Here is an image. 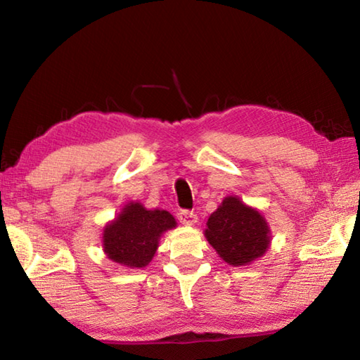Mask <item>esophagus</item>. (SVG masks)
<instances>
[{"mask_svg":"<svg viewBox=\"0 0 360 360\" xmlns=\"http://www.w3.org/2000/svg\"><path fill=\"white\" fill-rule=\"evenodd\" d=\"M178 219L181 224H186V225H195L198 222L197 214H195V212L191 210H181L178 212Z\"/></svg>","mask_w":360,"mask_h":360,"instance_id":"esophagus-1","label":"esophagus"}]
</instances>
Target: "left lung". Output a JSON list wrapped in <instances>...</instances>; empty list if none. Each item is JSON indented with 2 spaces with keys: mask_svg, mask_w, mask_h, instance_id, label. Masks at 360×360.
I'll return each instance as SVG.
<instances>
[{
  "mask_svg": "<svg viewBox=\"0 0 360 360\" xmlns=\"http://www.w3.org/2000/svg\"><path fill=\"white\" fill-rule=\"evenodd\" d=\"M206 225L205 235L210 245L233 266L260 257L270 245V230L265 219L236 197L225 198Z\"/></svg>",
  "mask_w": 360,
  "mask_h": 360,
  "instance_id": "left-lung-1",
  "label": "left lung"
}]
</instances>
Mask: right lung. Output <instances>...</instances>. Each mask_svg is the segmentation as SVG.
<instances>
[{
    "label": "right lung",
    "instance_id": "obj_1",
    "mask_svg": "<svg viewBox=\"0 0 360 360\" xmlns=\"http://www.w3.org/2000/svg\"><path fill=\"white\" fill-rule=\"evenodd\" d=\"M176 227L174 217L165 210H146L143 205H127L119 217L103 233L108 257L120 265L143 268L154 257L163 231Z\"/></svg>",
    "mask_w": 360,
    "mask_h": 360
}]
</instances>
